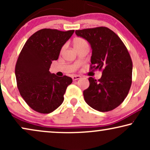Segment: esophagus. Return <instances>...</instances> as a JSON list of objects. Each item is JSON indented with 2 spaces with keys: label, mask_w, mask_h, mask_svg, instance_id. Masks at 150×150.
<instances>
[{
  "label": "esophagus",
  "mask_w": 150,
  "mask_h": 150,
  "mask_svg": "<svg viewBox=\"0 0 150 150\" xmlns=\"http://www.w3.org/2000/svg\"><path fill=\"white\" fill-rule=\"evenodd\" d=\"M81 78V76L75 75V76H72V79H73V81H77V80L80 79Z\"/></svg>",
  "instance_id": "esophagus-1"
}]
</instances>
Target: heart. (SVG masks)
<instances>
[{"mask_svg": "<svg viewBox=\"0 0 150 150\" xmlns=\"http://www.w3.org/2000/svg\"><path fill=\"white\" fill-rule=\"evenodd\" d=\"M73 45L75 49L79 48L82 46H87V43L86 42V40L85 39H83V38H80V37H76L73 40Z\"/></svg>", "mask_w": 150, "mask_h": 150, "instance_id": "heart-1", "label": "heart"}]
</instances>
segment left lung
<instances>
[{"instance_id": "left-lung-1", "label": "left lung", "mask_w": 150, "mask_h": 150, "mask_svg": "<svg viewBox=\"0 0 150 150\" xmlns=\"http://www.w3.org/2000/svg\"><path fill=\"white\" fill-rule=\"evenodd\" d=\"M92 48L90 70L102 71V77L89 78L83 91L88 105L100 112L115 109L124 102L132 85V61L128 49L115 33L105 26L76 30Z\"/></svg>"}]
</instances>
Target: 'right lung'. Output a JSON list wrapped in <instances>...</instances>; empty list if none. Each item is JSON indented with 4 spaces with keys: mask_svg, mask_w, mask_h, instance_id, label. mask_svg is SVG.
Returning a JSON list of instances; mask_svg holds the SVG:
<instances>
[{
    "mask_svg": "<svg viewBox=\"0 0 150 150\" xmlns=\"http://www.w3.org/2000/svg\"><path fill=\"white\" fill-rule=\"evenodd\" d=\"M74 32L41 29L28 39L18 56L15 68L18 90L35 111L50 113L63 103V96L72 79L67 76H57L49 69Z\"/></svg>",
    "mask_w": 150,
    "mask_h": 150,
    "instance_id": "right-lung-1",
    "label": "right lung"
}]
</instances>
